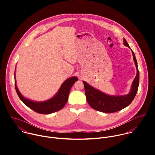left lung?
Listing matches in <instances>:
<instances>
[{"instance_id":"obj_1","label":"left lung","mask_w":155,"mask_h":155,"mask_svg":"<svg viewBox=\"0 0 155 155\" xmlns=\"http://www.w3.org/2000/svg\"><path fill=\"white\" fill-rule=\"evenodd\" d=\"M123 41L124 45L130 48L124 38H123ZM131 51L137 69V74L132 82L130 93L124 96L107 95L90 86L86 81H83L87 102L93 109L107 114L114 113L127 107L134 100L139 84V71L135 54L133 51L132 50Z\"/></svg>"}]
</instances>
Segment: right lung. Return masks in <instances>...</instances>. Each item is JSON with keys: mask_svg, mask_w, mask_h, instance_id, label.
<instances>
[{"mask_svg": "<svg viewBox=\"0 0 155 155\" xmlns=\"http://www.w3.org/2000/svg\"><path fill=\"white\" fill-rule=\"evenodd\" d=\"M77 80L78 78L76 77H71L62 84L58 92L53 97L43 102H34L26 99L19 91L16 84L15 72V86L19 97L26 106L40 114H50L62 109L68 101L69 94L72 86Z\"/></svg>", "mask_w": 155, "mask_h": 155, "instance_id": "right-lung-1", "label": "right lung"}]
</instances>
